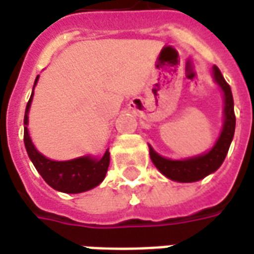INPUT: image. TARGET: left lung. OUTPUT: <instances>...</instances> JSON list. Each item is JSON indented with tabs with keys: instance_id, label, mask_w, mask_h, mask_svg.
I'll return each mask as SVG.
<instances>
[{
	"instance_id": "8db88e82",
	"label": "left lung",
	"mask_w": 254,
	"mask_h": 254,
	"mask_svg": "<svg viewBox=\"0 0 254 254\" xmlns=\"http://www.w3.org/2000/svg\"><path fill=\"white\" fill-rule=\"evenodd\" d=\"M213 77L216 83L222 87L224 92V125L220 137L213 145V148L201 156L190 158L185 160H170L162 158L149 147V156L156 166V169L173 181L178 182H194L202 180L204 177L216 171L223 163L226 155L229 152L230 144L234 137L235 130V114L234 100L231 88L224 80L218 66H213Z\"/></svg>"
}]
</instances>
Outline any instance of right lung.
Returning <instances> with one entry per match:
<instances>
[{
	"mask_svg": "<svg viewBox=\"0 0 254 254\" xmlns=\"http://www.w3.org/2000/svg\"><path fill=\"white\" fill-rule=\"evenodd\" d=\"M36 81H38V77L35 78V84ZM32 95H34V91H32ZM32 95L25 107L24 125L28 124V110H30ZM24 144L27 154L42 178L53 189L64 191V193H81V191L98 187L106 177L107 167L110 163L109 151H106L100 159H92L89 156H83V158L66 160V162H56V160L47 159L43 155L39 154L34 147L27 127H24Z\"/></svg>",
	"mask_w": 254,
	"mask_h": 254,
	"instance_id": "right-lung-1",
	"label": "right lung"
}]
</instances>
